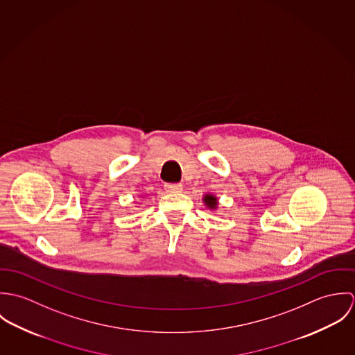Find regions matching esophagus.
<instances>
[{
  "label": "esophagus",
  "instance_id": "1",
  "mask_svg": "<svg viewBox=\"0 0 355 355\" xmlns=\"http://www.w3.org/2000/svg\"><path fill=\"white\" fill-rule=\"evenodd\" d=\"M182 189H183V186L180 183H166L165 184V190L168 193H179V191H182Z\"/></svg>",
  "mask_w": 355,
  "mask_h": 355
}]
</instances>
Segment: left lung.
Returning <instances> with one entry per match:
<instances>
[{
    "label": "left lung",
    "mask_w": 355,
    "mask_h": 355,
    "mask_svg": "<svg viewBox=\"0 0 355 355\" xmlns=\"http://www.w3.org/2000/svg\"><path fill=\"white\" fill-rule=\"evenodd\" d=\"M203 203L206 205V207H209V209H216L217 207V198L213 196V194H205L203 196Z\"/></svg>",
    "instance_id": "8db88e82"
}]
</instances>
